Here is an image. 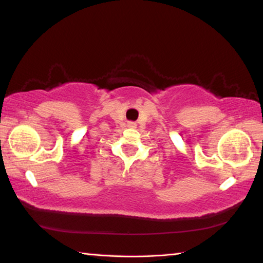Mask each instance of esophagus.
<instances>
[{"mask_svg": "<svg viewBox=\"0 0 263 263\" xmlns=\"http://www.w3.org/2000/svg\"><path fill=\"white\" fill-rule=\"evenodd\" d=\"M136 125H137V124H136L135 122H128V123H127V126L131 127V128H135Z\"/></svg>", "mask_w": 263, "mask_h": 263, "instance_id": "obj_1", "label": "esophagus"}]
</instances>
